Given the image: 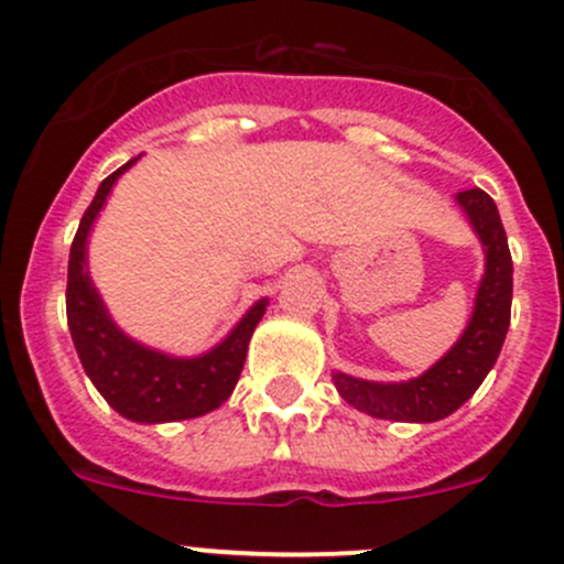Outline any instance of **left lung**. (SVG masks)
Returning a JSON list of instances; mask_svg holds the SVG:
<instances>
[{
	"instance_id": "1",
	"label": "left lung",
	"mask_w": 564,
	"mask_h": 564,
	"mask_svg": "<svg viewBox=\"0 0 564 564\" xmlns=\"http://www.w3.org/2000/svg\"><path fill=\"white\" fill-rule=\"evenodd\" d=\"M455 200L485 250V275L474 297L471 319L438 364L404 382H375L333 371L336 391L360 413L413 424L441 421L474 397L499 358L512 308V256L507 234L488 193L466 189L457 193Z\"/></svg>"
}]
</instances>
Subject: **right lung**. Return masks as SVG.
Wrapping results in <instances>:
<instances>
[{
    "label": "right lung",
    "mask_w": 564,
    "mask_h": 564,
    "mask_svg": "<svg viewBox=\"0 0 564 564\" xmlns=\"http://www.w3.org/2000/svg\"><path fill=\"white\" fill-rule=\"evenodd\" d=\"M137 160H129L112 176L104 178L98 184L96 198L82 215L68 259V289H65L68 330L76 355L85 366V375L123 419L137 421V424L198 419L220 408L237 388L245 358H248L250 336L264 316L270 300H256L220 344L193 358H178V355L145 347L115 325L101 294L90 281L87 239L115 182Z\"/></svg>",
    "instance_id": "1"
}]
</instances>
